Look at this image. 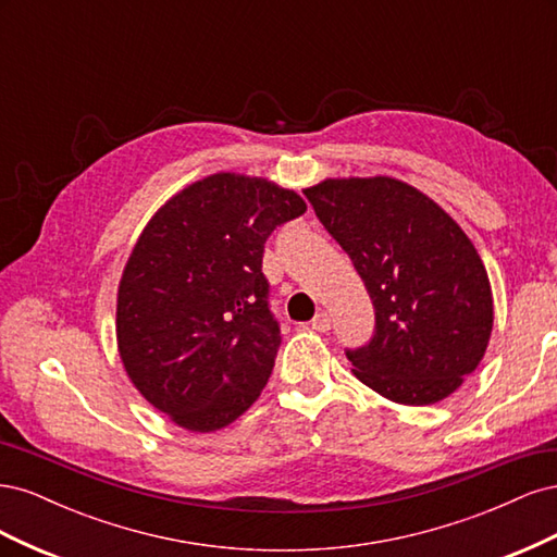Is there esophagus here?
Returning <instances> with one entry per match:
<instances>
[{
    "label": "esophagus",
    "instance_id": "1",
    "mask_svg": "<svg viewBox=\"0 0 557 557\" xmlns=\"http://www.w3.org/2000/svg\"><path fill=\"white\" fill-rule=\"evenodd\" d=\"M311 327H313V330H318V332H327V330L332 327V318H330V313H325V311L315 313V318L311 320Z\"/></svg>",
    "mask_w": 557,
    "mask_h": 557
}]
</instances>
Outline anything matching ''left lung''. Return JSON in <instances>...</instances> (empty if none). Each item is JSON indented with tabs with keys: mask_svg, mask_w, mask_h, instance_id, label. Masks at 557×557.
Returning a JSON list of instances; mask_svg holds the SVG:
<instances>
[{
	"mask_svg": "<svg viewBox=\"0 0 557 557\" xmlns=\"http://www.w3.org/2000/svg\"><path fill=\"white\" fill-rule=\"evenodd\" d=\"M305 195L376 311L372 342L346 350L352 374L407 407L453 395L483 360L495 315L483 260L462 227L391 176L325 178Z\"/></svg>",
	"mask_w": 557,
	"mask_h": 557,
	"instance_id": "1",
	"label": "left lung"
}]
</instances>
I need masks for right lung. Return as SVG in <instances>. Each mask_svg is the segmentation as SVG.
I'll list each match as a JSON object with an SVG mask.
<instances>
[{
    "instance_id": "1",
    "label": "right lung",
    "mask_w": 557,
    "mask_h": 557,
    "mask_svg": "<svg viewBox=\"0 0 557 557\" xmlns=\"http://www.w3.org/2000/svg\"><path fill=\"white\" fill-rule=\"evenodd\" d=\"M305 211L295 190L221 172L176 193L134 244L117 285V352L178 428L215 432L260 397L281 346L264 242Z\"/></svg>"
}]
</instances>
